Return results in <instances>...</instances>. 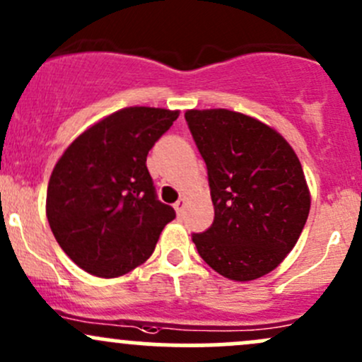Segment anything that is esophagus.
Segmentation results:
<instances>
[{
	"label": "esophagus",
	"instance_id": "esophagus-1",
	"mask_svg": "<svg viewBox=\"0 0 362 362\" xmlns=\"http://www.w3.org/2000/svg\"><path fill=\"white\" fill-rule=\"evenodd\" d=\"M186 197H181L180 200L176 202V204H174V209H176V214L177 216H182V214H185V207H186Z\"/></svg>",
	"mask_w": 362,
	"mask_h": 362
}]
</instances>
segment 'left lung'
Instances as JSON below:
<instances>
[{
    "mask_svg": "<svg viewBox=\"0 0 362 362\" xmlns=\"http://www.w3.org/2000/svg\"><path fill=\"white\" fill-rule=\"evenodd\" d=\"M185 117L214 205L212 226L192 236L198 254L233 281L262 278L290 254L309 216L300 160L278 131L242 112L193 108Z\"/></svg>",
    "mask_w": 362,
    "mask_h": 362,
    "instance_id": "left-lung-1",
    "label": "left lung"
}]
</instances>
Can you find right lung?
<instances>
[{"label":"right lung","mask_w":362,"mask_h":362,"mask_svg":"<svg viewBox=\"0 0 362 362\" xmlns=\"http://www.w3.org/2000/svg\"><path fill=\"white\" fill-rule=\"evenodd\" d=\"M180 110L126 107L77 136L53 167L46 217L81 269L117 278L141 266L176 217L155 197L146 155Z\"/></svg>","instance_id":"1"}]
</instances>
